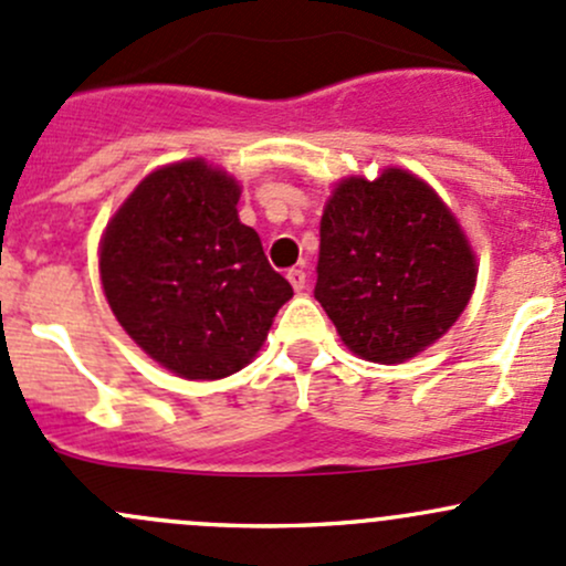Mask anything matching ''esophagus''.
Here are the masks:
<instances>
[{
    "mask_svg": "<svg viewBox=\"0 0 566 566\" xmlns=\"http://www.w3.org/2000/svg\"><path fill=\"white\" fill-rule=\"evenodd\" d=\"M287 282L293 284L295 293H303V290H306V271H301V268H293V271H287Z\"/></svg>",
    "mask_w": 566,
    "mask_h": 566,
    "instance_id": "1",
    "label": "esophagus"
}]
</instances>
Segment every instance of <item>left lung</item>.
Listing matches in <instances>:
<instances>
[{
    "label": "left lung",
    "mask_w": 566,
    "mask_h": 566,
    "mask_svg": "<svg viewBox=\"0 0 566 566\" xmlns=\"http://www.w3.org/2000/svg\"><path fill=\"white\" fill-rule=\"evenodd\" d=\"M474 279L461 224L423 178L388 168L333 189L314 298L355 355L390 366L423 353L461 317Z\"/></svg>",
    "instance_id": "obj_1"
}]
</instances>
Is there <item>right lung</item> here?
I'll use <instances>...</instances> for the list:
<instances>
[{"instance_id":"1","label":"right lung","mask_w":566,"mask_h":566,"mask_svg":"<svg viewBox=\"0 0 566 566\" xmlns=\"http://www.w3.org/2000/svg\"><path fill=\"white\" fill-rule=\"evenodd\" d=\"M241 187L203 159L165 165L124 200L99 243L105 298L148 358L222 379L263 347L293 287L238 219Z\"/></svg>"}]
</instances>
